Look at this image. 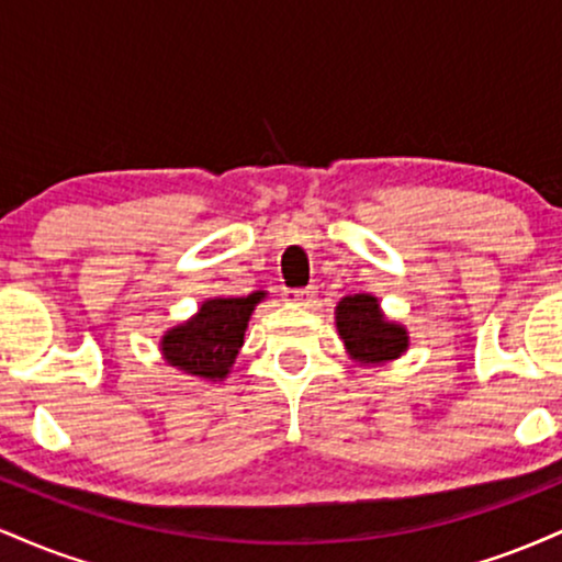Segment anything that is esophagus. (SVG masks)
I'll list each match as a JSON object with an SVG mask.
<instances>
[{
	"label": "esophagus",
	"instance_id": "1",
	"mask_svg": "<svg viewBox=\"0 0 562 562\" xmlns=\"http://www.w3.org/2000/svg\"><path fill=\"white\" fill-rule=\"evenodd\" d=\"M314 299H317V288L290 290V293H285V301L288 303H295V306H312Z\"/></svg>",
	"mask_w": 562,
	"mask_h": 562
}]
</instances>
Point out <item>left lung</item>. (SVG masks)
<instances>
[{
	"label": "left lung",
	"instance_id": "8db88e82",
	"mask_svg": "<svg viewBox=\"0 0 562 562\" xmlns=\"http://www.w3.org/2000/svg\"><path fill=\"white\" fill-rule=\"evenodd\" d=\"M335 327L344 340L348 359L359 367H383L396 362L409 348V330L385 317L380 301L370 293L346 295L335 306Z\"/></svg>",
	"mask_w": 562,
	"mask_h": 562
}]
</instances>
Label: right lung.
<instances>
[{"mask_svg":"<svg viewBox=\"0 0 562 562\" xmlns=\"http://www.w3.org/2000/svg\"><path fill=\"white\" fill-rule=\"evenodd\" d=\"M267 299V290L250 295H214L200 303L190 319L160 335V357L171 370L187 378L224 380L240 353L254 308Z\"/></svg>","mask_w":562,"mask_h":562,"instance_id":"add662e5","label":"right lung"}]
</instances>
